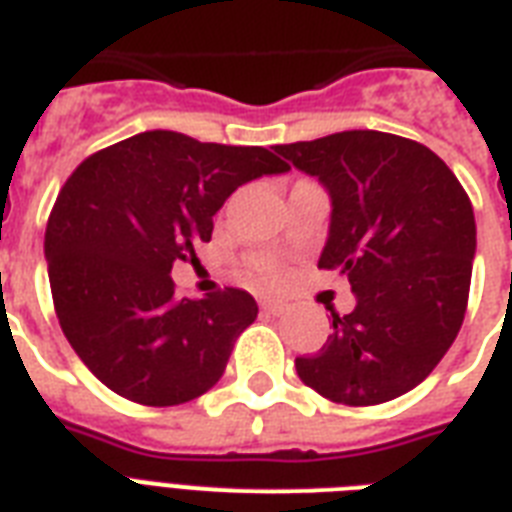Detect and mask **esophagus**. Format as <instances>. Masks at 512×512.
Masks as SVG:
<instances>
[{
  "label": "esophagus",
  "instance_id": "34e87169",
  "mask_svg": "<svg viewBox=\"0 0 512 512\" xmlns=\"http://www.w3.org/2000/svg\"><path fill=\"white\" fill-rule=\"evenodd\" d=\"M260 308H263L265 313H271V316H281V313L287 311V303H281V300H263Z\"/></svg>",
  "mask_w": 512,
  "mask_h": 512
}]
</instances>
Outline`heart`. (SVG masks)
Wrapping results in <instances>:
<instances>
[{
  "label": "heart",
  "mask_w": 512,
  "mask_h": 512,
  "mask_svg": "<svg viewBox=\"0 0 512 512\" xmlns=\"http://www.w3.org/2000/svg\"><path fill=\"white\" fill-rule=\"evenodd\" d=\"M276 265L271 263V260H260V263H257V276H260V279L263 281H273L276 279Z\"/></svg>",
  "instance_id": "heart-1"
}]
</instances>
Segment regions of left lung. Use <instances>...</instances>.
<instances>
[{"instance_id":"8db88e82","label":"left lung","mask_w":512,"mask_h":512,"mask_svg":"<svg viewBox=\"0 0 512 512\" xmlns=\"http://www.w3.org/2000/svg\"><path fill=\"white\" fill-rule=\"evenodd\" d=\"M319 177L332 199L319 268L348 276L356 308L295 361L300 380L335 404L404 396L452 348L468 308L476 217L465 188L428 146L348 130L276 146Z\"/></svg>"}]
</instances>
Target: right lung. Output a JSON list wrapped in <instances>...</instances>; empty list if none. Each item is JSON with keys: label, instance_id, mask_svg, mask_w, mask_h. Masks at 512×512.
<instances>
[{"label": "right lung", "instance_id": "add662e5", "mask_svg": "<svg viewBox=\"0 0 512 512\" xmlns=\"http://www.w3.org/2000/svg\"><path fill=\"white\" fill-rule=\"evenodd\" d=\"M289 164L260 146L199 143L154 130L84 159L60 188L44 257L60 329L106 388L135 404L175 406L207 393L255 297L223 289L177 297L172 265L196 263L212 217L239 185Z\"/></svg>", "mask_w": 512, "mask_h": 512}]
</instances>
